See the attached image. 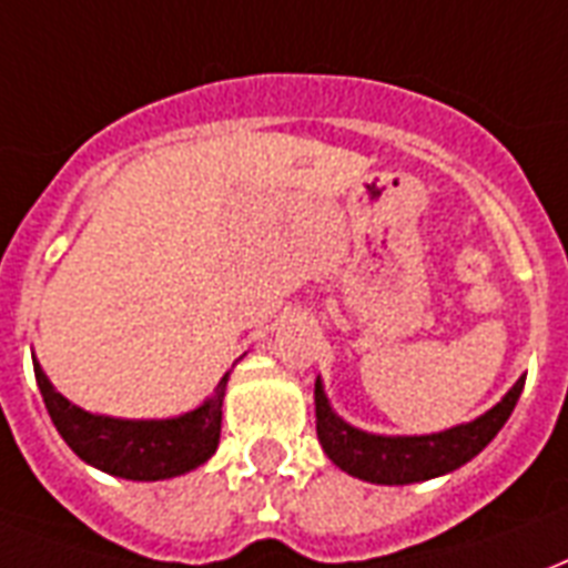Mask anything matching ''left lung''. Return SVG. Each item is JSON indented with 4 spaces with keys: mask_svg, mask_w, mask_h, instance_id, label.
Instances as JSON below:
<instances>
[{
    "mask_svg": "<svg viewBox=\"0 0 568 568\" xmlns=\"http://www.w3.org/2000/svg\"><path fill=\"white\" fill-rule=\"evenodd\" d=\"M525 388V376L504 394L498 406H491L471 424H459L433 435H376L364 433L358 426L346 424L328 406L323 382L316 379V438L323 444L325 456L341 471L353 474L358 480L379 483V486H408V483L433 480L471 463L474 456L500 433L507 424L518 397Z\"/></svg>",
    "mask_w": 568,
    "mask_h": 568,
    "instance_id": "1",
    "label": "left lung"
}]
</instances>
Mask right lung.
I'll use <instances>...</instances> for the list:
<instances>
[{
    "instance_id": "add662e5",
    "label": "right lung",
    "mask_w": 568,
    "mask_h": 568,
    "mask_svg": "<svg viewBox=\"0 0 568 568\" xmlns=\"http://www.w3.org/2000/svg\"><path fill=\"white\" fill-rule=\"evenodd\" d=\"M224 373L215 385L213 397L186 415L165 420H121V417L91 415L73 406L52 388L47 373L34 362V379L41 388L52 424L79 459L100 471L115 474L124 480H169L180 474L195 471L219 447L222 433V399L227 388Z\"/></svg>"
}]
</instances>
